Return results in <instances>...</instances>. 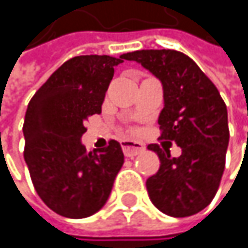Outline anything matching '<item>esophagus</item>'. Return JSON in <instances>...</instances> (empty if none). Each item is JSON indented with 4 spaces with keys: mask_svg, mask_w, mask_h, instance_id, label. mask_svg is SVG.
Wrapping results in <instances>:
<instances>
[{
    "mask_svg": "<svg viewBox=\"0 0 248 248\" xmlns=\"http://www.w3.org/2000/svg\"><path fill=\"white\" fill-rule=\"evenodd\" d=\"M121 145H122L124 156H127V158H133L145 149L143 143L136 142V140H122Z\"/></svg>",
    "mask_w": 248,
    "mask_h": 248,
    "instance_id": "1",
    "label": "esophagus"
}]
</instances>
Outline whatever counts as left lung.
Returning <instances> with one entry per match:
<instances>
[{
	"mask_svg": "<svg viewBox=\"0 0 248 248\" xmlns=\"http://www.w3.org/2000/svg\"><path fill=\"white\" fill-rule=\"evenodd\" d=\"M124 57L161 80V139L182 149L172 158L168 148L148 145L161 161L158 172L146 179L149 198L167 216H194L213 201L221 182L230 139L227 106L214 83L181 51L139 50Z\"/></svg>",
	"mask_w": 248,
	"mask_h": 248,
	"instance_id": "obj_1",
	"label": "left lung"
}]
</instances>
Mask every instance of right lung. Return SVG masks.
Returning a JSON list of instances; mask_svg holds the SVG:
<instances>
[{
  "label": "right lung",
  "mask_w": 248,
  "mask_h": 248,
  "mask_svg": "<svg viewBox=\"0 0 248 248\" xmlns=\"http://www.w3.org/2000/svg\"><path fill=\"white\" fill-rule=\"evenodd\" d=\"M110 56H77L63 63L35 92L25 112L24 159L43 202L67 218H86L108 201L124 165L118 140L87 152L84 122L102 112L115 66Z\"/></svg>",
  "instance_id": "1"
}]
</instances>
